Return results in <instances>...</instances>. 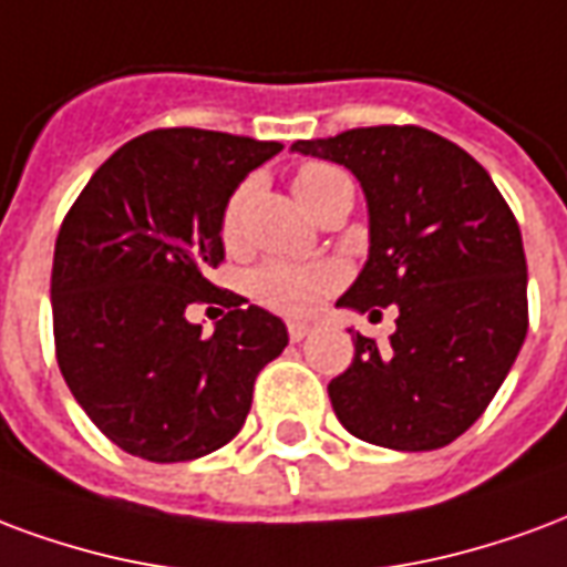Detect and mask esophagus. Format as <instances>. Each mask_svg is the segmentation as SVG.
<instances>
[{
	"instance_id": "obj_1",
	"label": "esophagus",
	"mask_w": 567,
	"mask_h": 567,
	"mask_svg": "<svg viewBox=\"0 0 567 567\" xmlns=\"http://www.w3.org/2000/svg\"><path fill=\"white\" fill-rule=\"evenodd\" d=\"M287 332H289V341H305V338H308V332H311V326H308V323H289Z\"/></svg>"
}]
</instances>
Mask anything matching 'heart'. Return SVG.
Segmentation results:
<instances>
[{"label": "heart", "instance_id": "heart-1", "mask_svg": "<svg viewBox=\"0 0 567 567\" xmlns=\"http://www.w3.org/2000/svg\"><path fill=\"white\" fill-rule=\"evenodd\" d=\"M334 181H347L338 168L332 165L308 163L296 172V196L305 202H311L320 189H326ZM244 193L238 189L223 210V238L235 241L238 238V220H241ZM344 278L341 266L334 262H292V259H271L266 266H259L250 275V296L259 305H266L271 311L287 313V317H305L311 313L326 292H332Z\"/></svg>", "mask_w": 567, "mask_h": 567}]
</instances>
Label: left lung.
<instances>
[{"instance_id":"8db88e82","label":"left lung","mask_w":567,"mask_h":567,"mask_svg":"<svg viewBox=\"0 0 567 567\" xmlns=\"http://www.w3.org/2000/svg\"><path fill=\"white\" fill-rule=\"evenodd\" d=\"M292 151L350 168L369 205V259L338 308L380 317L329 383L334 416L378 447H447L493 402L526 341V254L489 172L420 126H365Z\"/></svg>"}]
</instances>
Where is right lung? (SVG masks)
Returning a JSON list of instances; mask_svg holds the SVG:
<instances>
[{"instance_id":"1","label":"right lung","mask_w":567,"mask_h":567,"mask_svg":"<svg viewBox=\"0 0 567 567\" xmlns=\"http://www.w3.org/2000/svg\"><path fill=\"white\" fill-rule=\"evenodd\" d=\"M284 151L210 130H153L99 165L53 250L56 362L74 402L147 462L208 456L241 432L256 374L284 353L280 317L220 292L214 332L187 308L210 299L223 210Z\"/></svg>"}]
</instances>
